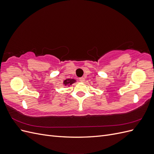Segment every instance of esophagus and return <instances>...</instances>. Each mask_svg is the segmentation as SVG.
<instances>
[{"label":"esophagus","instance_id":"obj_1","mask_svg":"<svg viewBox=\"0 0 154 154\" xmlns=\"http://www.w3.org/2000/svg\"><path fill=\"white\" fill-rule=\"evenodd\" d=\"M79 80H80V81L81 82H85V78H83V77L79 78Z\"/></svg>","mask_w":154,"mask_h":154}]
</instances>
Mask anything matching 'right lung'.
<instances>
[{
  "instance_id": "obj_1",
  "label": "right lung",
  "mask_w": 154,
  "mask_h": 154,
  "mask_svg": "<svg viewBox=\"0 0 154 154\" xmlns=\"http://www.w3.org/2000/svg\"><path fill=\"white\" fill-rule=\"evenodd\" d=\"M76 81V80H74V79H71V78H69V79H67V80H65L63 82V85L65 86H70L71 85L72 83H75Z\"/></svg>"
}]
</instances>
